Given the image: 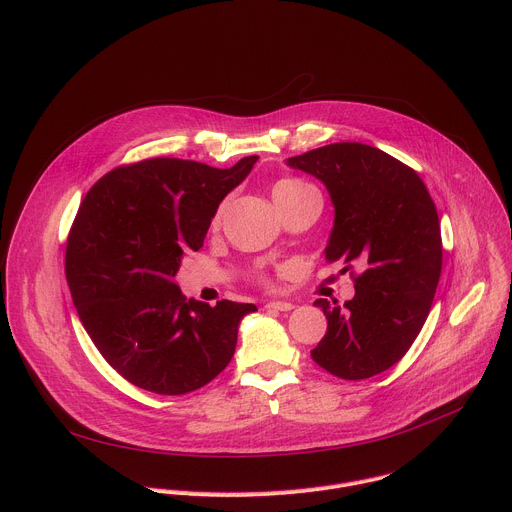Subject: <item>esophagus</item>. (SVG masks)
<instances>
[{"mask_svg":"<svg viewBox=\"0 0 512 512\" xmlns=\"http://www.w3.org/2000/svg\"><path fill=\"white\" fill-rule=\"evenodd\" d=\"M265 308L275 310V312H289V310H294V304H289V302H267Z\"/></svg>","mask_w":512,"mask_h":512,"instance_id":"obj_1","label":"esophagus"}]
</instances>
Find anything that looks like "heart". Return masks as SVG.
<instances>
[{
	"mask_svg": "<svg viewBox=\"0 0 512 512\" xmlns=\"http://www.w3.org/2000/svg\"><path fill=\"white\" fill-rule=\"evenodd\" d=\"M308 190H314V188L300 178H283V180L275 182V186H273V200L277 206H281Z\"/></svg>",
	"mask_w": 512,
	"mask_h": 512,
	"instance_id": "obj_1",
	"label": "heart"
}]
</instances>
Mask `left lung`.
<instances>
[{"mask_svg": "<svg viewBox=\"0 0 512 512\" xmlns=\"http://www.w3.org/2000/svg\"><path fill=\"white\" fill-rule=\"evenodd\" d=\"M318 178L334 206L326 261L356 267L354 298L316 300L328 330L314 362L346 381L391 369L421 332L442 273V233L423 180L393 156L356 141L289 158Z\"/></svg>", "mask_w": 512, "mask_h": 512, "instance_id": "1", "label": "left lung"}]
</instances>
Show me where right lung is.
I'll return each instance as SVG.
<instances>
[{
    "instance_id": "obj_1",
    "label": "right lung",
    "mask_w": 512,
    "mask_h": 512,
    "mask_svg": "<svg viewBox=\"0 0 512 512\" xmlns=\"http://www.w3.org/2000/svg\"><path fill=\"white\" fill-rule=\"evenodd\" d=\"M257 160L229 170L143 160L103 176L81 202L64 259L72 304L103 358L131 385L184 395L231 362L239 324L255 304L223 300L210 308L186 300L174 277Z\"/></svg>"
}]
</instances>
